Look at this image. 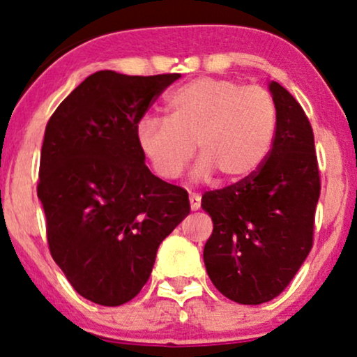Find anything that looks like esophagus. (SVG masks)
<instances>
[{
    "instance_id": "1",
    "label": "esophagus",
    "mask_w": 357,
    "mask_h": 357,
    "mask_svg": "<svg viewBox=\"0 0 357 357\" xmlns=\"http://www.w3.org/2000/svg\"><path fill=\"white\" fill-rule=\"evenodd\" d=\"M190 206L192 211L199 210V206H202V196L196 195V192H191L190 195Z\"/></svg>"
}]
</instances>
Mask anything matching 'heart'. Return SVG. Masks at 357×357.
Listing matches in <instances>:
<instances>
[{
	"instance_id": "b5f03b06",
	"label": "heart",
	"mask_w": 357,
	"mask_h": 357,
	"mask_svg": "<svg viewBox=\"0 0 357 357\" xmlns=\"http://www.w3.org/2000/svg\"><path fill=\"white\" fill-rule=\"evenodd\" d=\"M167 110V121L144 117L136 127L142 155L167 181L183 174L195 144L202 159L195 178L243 181L264 165L277 134V104L260 85L203 77L174 90Z\"/></svg>"
}]
</instances>
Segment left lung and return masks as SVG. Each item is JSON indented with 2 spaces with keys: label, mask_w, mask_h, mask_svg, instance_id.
Here are the masks:
<instances>
[{
  "label": "left lung",
  "mask_w": 357,
  "mask_h": 357,
  "mask_svg": "<svg viewBox=\"0 0 357 357\" xmlns=\"http://www.w3.org/2000/svg\"><path fill=\"white\" fill-rule=\"evenodd\" d=\"M268 87L278 122L267 159L250 178L202 198L213 220L206 272L225 297L243 305L272 301L296 277L312 248L321 195L312 126L280 84Z\"/></svg>",
  "instance_id": "8db88e82"
}]
</instances>
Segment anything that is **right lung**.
Masks as SVG:
<instances>
[{
	"instance_id": "add662e5",
	"label": "right lung",
	"mask_w": 357,
	"mask_h": 357,
	"mask_svg": "<svg viewBox=\"0 0 357 357\" xmlns=\"http://www.w3.org/2000/svg\"><path fill=\"white\" fill-rule=\"evenodd\" d=\"M92 73L45 129L36 191L48 248L73 289L116 307L149 280L159 245L190 215L188 191L144 165L136 127L179 79Z\"/></svg>"
}]
</instances>
